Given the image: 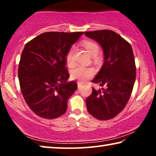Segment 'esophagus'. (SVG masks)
<instances>
[{
    "label": "esophagus",
    "mask_w": 156,
    "mask_h": 156,
    "mask_svg": "<svg viewBox=\"0 0 156 156\" xmlns=\"http://www.w3.org/2000/svg\"><path fill=\"white\" fill-rule=\"evenodd\" d=\"M82 85H83V83H82L81 82H78V89H80L82 87Z\"/></svg>",
    "instance_id": "esophagus-1"
}]
</instances>
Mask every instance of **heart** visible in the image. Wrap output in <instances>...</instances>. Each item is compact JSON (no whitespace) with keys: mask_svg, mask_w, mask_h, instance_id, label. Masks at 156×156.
Instances as JSON below:
<instances>
[{"mask_svg":"<svg viewBox=\"0 0 156 156\" xmlns=\"http://www.w3.org/2000/svg\"><path fill=\"white\" fill-rule=\"evenodd\" d=\"M83 46L90 56H96L98 54L99 47L95 42L85 41L83 42ZM73 50H74L73 47H72L66 55V62L69 66L72 65L73 64ZM92 74H93V71L91 69H87L83 67H78L71 71V76L73 78L78 79L81 81H84L85 79L90 77Z\"/></svg>","mask_w":156,"mask_h":156,"instance_id":"obj_1","label":"heart"}]
</instances>
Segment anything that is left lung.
I'll use <instances>...</instances> for the list:
<instances>
[{
  "label": "left lung",
  "mask_w": 156,
  "mask_h": 156,
  "mask_svg": "<svg viewBox=\"0 0 156 156\" xmlns=\"http://www.w3.org/2000/svg\"><path fill=\"white\" fill-rule=\"evenodd\" d=\"M84 34L98 43L105 61L93 83L102 90L93 89L86 99L89 113L98 120L112 119L125 109L136 80V64L131 44L112 30L87 31Z\"/></svg>",
  "instance_id": "8db88e82"
}]
</instances>
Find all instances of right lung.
Returning <instances> with one entry per match:
<instances>
[{"label":"right lung","mask_w":156,"mask_h":156,"mask_svg":"<svg viewBox=\"0 0 156 156\" xmlns=\"http://www.w3.org/2000/svg\"><path fill=\"white\" fill-rule=\"evenodd\" d=\"M83 32L41 34L25 44L18 66L20 90L37 115L54 119L66 112L69 98L77 89L67 82L66 55Z\"/></svg>","instance_id":"obj_1"}]
</instances>
